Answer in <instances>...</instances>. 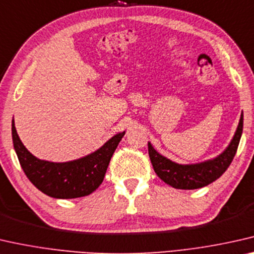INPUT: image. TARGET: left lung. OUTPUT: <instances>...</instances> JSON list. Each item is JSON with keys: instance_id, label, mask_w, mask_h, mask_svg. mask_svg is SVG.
I'll list each match as a JSON object with an SVG mask.
<instances>
[{"instance_id": "left-lung-1", "label": "left lung", "mask_w": 254, "mask_h": 254, "mask_svg": "<svg viewBox=\"0 0 254 254\" xmlns=\"http://www.w3.org/2000/svg\"><path fill=\"white\" fill-rule=\"evenodd\" d=\"M243 132V112L233 139L218 156L192 164H180L163 156L148 141V154L154 171L165 184L176 189H197L205 187L220 178L235 156Z\"/></svg>"}]
</instances>
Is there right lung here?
Masks as SVG:
<instances>
[{"mask_svg": "<svg viewBox=\"0 0 254 254\" xmlns=\"http://www.w3.org/2000/svg\"><path fill=\"white\" fill-rule=\"evenodd\" d=\"M126 131L119 132L100 148L77 160L51 162L40 160L26 148L12 120V141L18 160L30 183L45 195L68 199L88 196L103 183L109 161Z\"/></svg>", "mask_w": 254, "mask_h": 254, "instance_id": "add662e5", "label": "right lung"}]
</instances>
